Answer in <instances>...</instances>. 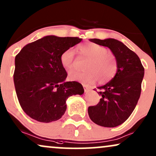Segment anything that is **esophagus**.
Masks as SVG:
<instances>
[{"instance_id": "esophagus-1", "label": "esophagus", "mask_w": 156, "mask_h": 156, "mask_svg": "<svg viewBox=\"0 0 156 156\" xmlns=\"http://www.w3.org/2000/svg\"><path fill=\"white\" fill-rule=\"evenodd\" d=\"M83 88H84V90H85V92H88V90H90V88L88 87V86H86V84H83Z\"/></svg>"}]
</instances>
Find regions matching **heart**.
<instances>
[{
    "mask_svg": "<svg viewBox=\"0 0 156 156\" xmlns=\"http://www.w3.org/2000/svg\"><path fill=\"white\" fill-rule=\"evenodd\" d=\"M81 56L87 58L83 71L72 70L68 76L71 80L90 84L98 80V83H105L115 76L118 69V62L114 53L107 52L105 47L89 42L81 44L78 47ZM62 66L66 70H71L75 65V51L68 48L62 51L60 56Z\"/></svg>",
    "mask_w": 156,
    "mask_h": 156,
    "instance_id": "1",
    "label": "heart"
}]
</instances>
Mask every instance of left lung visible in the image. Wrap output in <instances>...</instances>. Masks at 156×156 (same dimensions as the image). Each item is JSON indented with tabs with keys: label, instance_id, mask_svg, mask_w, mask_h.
Segmentation results:
<instances>
[{
	"label": "left lung",
	"instance_id": "left-lung-1",
	"mask_svg": "<svg viewBox=\"0 0 156 156\" xmlns=\"http://www.w3.org/2000/svg\"><path fill=\"white\" fill-rule=\"evenodd\" d=\"M89 40L109 47L117 57L118 69L109 82L98 87L100 90L98 94L101 98L97 105L88 107V115L96 125L117 127L129 118L137 105L145 70L137 54L117 39Z\"/></svg>",
	"mask_w": 156,
	"mask_h": 156
}]
</instances>
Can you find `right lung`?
Here are the masks:
<instances>
[{"label": "right lung", "instance_id": "1", "mask_svg": "<svg viewBox=\"0 0 156 156\" xmlns=\"http://www.w3.org/2000/svg\"><path fill=\"white\" fill-rule=\"evenodd\" d=\"M81 40L78 37L46 36L27 44L16 56L15 89L29 117L46 123L57 121L66 112L68 97L83 94L80 83L65 81L68 74L60 61L62 51Z\"/></svg>", "mask_w": 156, "mask_h": 156}]
</instances>
